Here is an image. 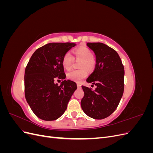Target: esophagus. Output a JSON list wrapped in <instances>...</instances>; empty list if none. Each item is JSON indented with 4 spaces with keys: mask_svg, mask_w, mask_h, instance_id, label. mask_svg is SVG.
<instances>
[{
    "mask_svg": "<svg viewBox=\"0 0 153 153\" xmlns=\"http://www.w3.org/2000/svg\"><path fill=\"white\" fill-rule=\"evenodd\" d=\"M77 87H78V88H79V89H80V88H81V85L78 83V84H77Z\"/></svg>",
    "mask_w": 153,
    "mask_h": 153,
    "instance_id": "esophagus-1",
    "label": "esophagus"
}]
</instances>
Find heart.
<instances>
[{"label": "heart", "mask_w": 153, "mask_h": 153, "mask_svg": "<svg viewBox=\"0 0 153 153\" xmlns=\"http://www.w3.org/2000/svg\"><path fill=\"white\" fill-rule=\"evenodd\" d=\"M73 52L76 59L81 60L80 68L82 69L69 72L67 74V76L69 80L80 82L87 75V71L84 68H86L88 69H92L95 66L96 59L94 55H92L91 50L85 47L75 49ZM73 62V57L70 53L67 52L64 55L62 63L64 68L67 70H69L71 68Z\"/></svg>", "instance_id": "heart-1"}]
</instances>
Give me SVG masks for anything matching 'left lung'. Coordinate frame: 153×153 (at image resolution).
Masks as SVG:
<instances>
[{
	"mask_svg": "<svg viewBox=\"0 0 153 153\" xmlns=\"http://www.w3.org/2000/svg\"><path fill=\"white\" fill-rule=\"evenodd\" d=\"M96 55L94 71L87 82L96 85L94 91L82 86L84 96L81 106L88 116L103 119L112 114L121 101L124 92V69L117 52L101 43H87Z\"/></svg>",
	"mask_w": 153,
	"mask_h": 153,
	"instance_id": "8db88e82",
	"label": "left lung"
}]
</instances>
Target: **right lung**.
<instances>
[{"label": "right lung", "instance_id": "right-lung-1", "mask_svg": "<svg viewBox=\"0 0 153 153\" xmlns=\"http://www.w3.org/2000/svg\"><path fill=\"white\" fill-rule=\"evenodd\" d=\"M76 45L74 43H50L37 49L25 70V96L32 112L44 121H54L64 113L76 84L65 80L58 86L54 80L65 79L62 60Z\"/></svg>", "mask_w": 153, "mask_h": 153}]
</instances>
